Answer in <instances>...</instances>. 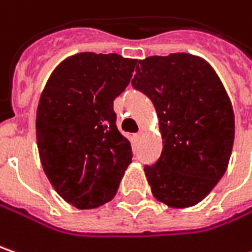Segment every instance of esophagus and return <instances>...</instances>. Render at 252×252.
Segmentation results:
<instances>
[{"instance_id":"1","label":"esophagus","mask_w":252,"mask_h":252,"mask_svg":"<svg viewBox=\"0 0 252 252\" xmlns=\"http://www.w3.org/2000/svg\"><path fill=\"white\" fill-rule=\"evenodd\" d=\"M142 136H143V133H142V132L136 133V134H134V139H136V140H139V139H140Z\"/></svg>"}]
</instances>
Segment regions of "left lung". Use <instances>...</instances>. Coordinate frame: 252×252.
Returning <instances> with one entry per match:
<instances>
[{
  "mask_svg": "<svg viewBox=\"0 0 252 252\" xmlns=\"http://www.w3.org/2000/svg\"><path fill=\"white\" fill-rule=\"evenodd\" d=\"M132 86L153 102L163 150L145 166L158 201L169 207L200 203L224 176L234 143V112L214 69L190 54L139 61Z\"/></svg>",
  "mask_w": 252,
  "mask_h": 252,
  "instance_id": "1",
  "label": "left lung"
}]
</instances>
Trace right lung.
Wrapping results in <instances>:
<instances>
[{
  "mask_svg": "<svg viewBox=\"0 0 252 252\" xmlns=\"http://www.w3.org/2000/svg\"><path fill=\"white\" fill-rule=\"evenodd\" d=\"M136 62L118 54H76L58 65L42 91L36 110L41 163L55 191L76 208L110 201L132 163L113 100L130 82Z\"/></svg>",
  "mask_w": 252,
  "mask_h": 252,
  "instance_id": "add662e5",
  "label": "right lung"
}]
</instances>
